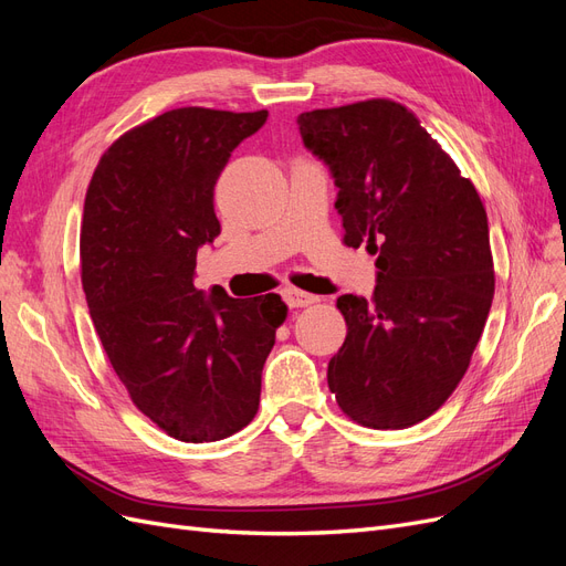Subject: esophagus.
Returning <instances> with one entry per match:
<instances>
[{
    "label": "esophagus",
    "instance_id": "1",
    "mask_svg": "<svg viewBox=\"0 0 566 566\" xmlns=\"http://www.w3.org/2000/svg\"><path fill=\"white\" fill-rule=\"evenodd\" d=\"M283 300L287 302V306H293V310H300V306L314 304L318 297L312 295V293H304V290H297V287H285L283 290Z\"/></svg>",
    "mask_w": 566,
    "mask_h": 566
}]
</instances>
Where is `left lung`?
<instances>
[{
    "label": "left lung",
    "instance_id": "left-lung-1",
    "mask_svg": "<svg viewBox=\"0 0 566 566\" xmlns=\"http://www.w3.org/2000/svg\"><path fill=\"white\" fill-rule=\"evenodd\" d=\"M297 125L339 188L342 243L378 254L373 297H337L347 337L328 387L354 422L403 430L451 397L482 337L495 290L484 202L397 101L318 108Z\"/></svg>",
    "mask_w": 566,
    "mask_h": 566
}]
</instances>
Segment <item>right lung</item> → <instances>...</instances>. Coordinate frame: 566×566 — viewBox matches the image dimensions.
<instances>
[{"instance_id":"1","label":"right lung","mask_w":566,"mask_h":566,"mask_svg":"<svg viewBox=\"0 0 566 566\" xmlns=\"http://www.w3.org/2000/svg\"><path fill=\"white\" fill-rule=\"evenodd\" d=\"M266 115L167 111L113 142L84 198L82 287L96 335L134 406L179 441L227 439L254 418L287 316L281 295L193 285L198 248L221 233L214 184Z\"/></svg>"}]
</instances>
